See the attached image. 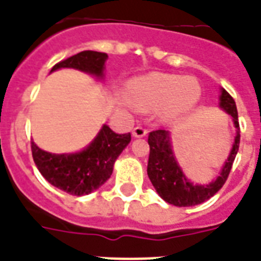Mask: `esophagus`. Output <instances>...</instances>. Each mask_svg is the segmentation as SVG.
I'll return each instance as SVG.
<instances>
[{
  "instance_id": "1",
  "label": "esophagus",
  "mask_w": 261,
  "mask_h": 261,
  "mask_svg": "<svg viewBox=\"0 0 261 261\" xmlns=\"http://www.w3.org/2000/svg\"><path fill=\"white\" fill-rule=\"evenodd\" d=\"M146 134L147 130L143 126H141V124H138V126H135L134 128H133V135L137 137V138H142V137H145Z\"/></svg>"
}]
</instances>
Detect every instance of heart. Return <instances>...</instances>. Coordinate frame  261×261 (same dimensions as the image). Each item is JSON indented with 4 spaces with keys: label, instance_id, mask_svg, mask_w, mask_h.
Returning a JSON list of instances; mask_svg holds the SVG:
<instances>
[{
    "label": "heart",
    "instance_id": "obj_1",
    "mask_svg": "<svg viewBox=\"0 0 261 261\" xmlns=\"http://www.w3.org/2000/svg\"><path fill=\"white\" fill-rule=\"evenodd\" d=\"M131 92L139 106L155 108L165 104L169 116L187 112L200 97V87L195 79L163 73L135 80L131 83Z\"/></svg>",
    "mask_w": 261,
    "mask_h": 261
}]
</instances>
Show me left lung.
I'll list each match as a JSON object with an SVG mask.
<instances>
[{
    "mask_svg": "<svg viewBox=\"0 0 261 261\" xmlns=\"http://www.w3.org/2000/svg\"><path fill=\"white\" fill-rule=\"evenodd\" d=\"M221 107L233 119L236 128H237V135H236L234 145L229 154V159L225 163V167L222 168V172L217 177V180L210 182L208 186H194L192 182L187 180L173 157L168 131L155 130L149 133L147 142L150 146V154H149V163H147V176L160 196L169 204L177 207L200 204L207 199H210L211 196H214L229 177L236 154L239 151L240 124L234 98L225 89H222V94H221Z\"/></svg>",
    "mask_w": 261,
    "mask_h": 261,
    "instance_id": "1",
    "label": "left lung"
}]
</instances>
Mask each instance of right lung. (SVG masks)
<instances>
[{"label":"right lung","instance_id":"obj_1","mask_svg":"<svg viewBox=\"0 0 261 261\" xmlns=\"http://www.w3.org/2000/svg\"><path fill=\"white\" fill-rule=\"evenodd\" d=\"M106 53L81 51L63 59L51 71L61 67H73L101 77ZM131 134H116L108 126H102L93 142L81 153L75 154H51L31 142L32 157L39 172L59 190L74 196H83L97 190L111 177L115 160L130 143Z\"/></svg>","mask_w":261,"mask_h":261}]
</instances>
